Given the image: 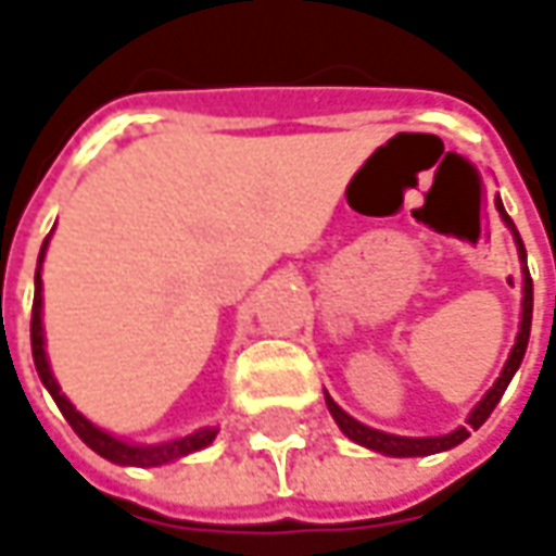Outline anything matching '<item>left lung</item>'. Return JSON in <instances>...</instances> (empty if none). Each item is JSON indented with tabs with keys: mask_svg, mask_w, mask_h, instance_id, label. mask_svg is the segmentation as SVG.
Listing matches in <instances>:
<instances>
[{
	"mask_svg": "<svg viewBox=\"0 0 556 556\" xmlns=\"http://www.w3.org/2000/svg\"><path fill=\"white\" fill-rule=\"evenodd\" d=\"M498 203V210H502L504 223L510 225V231H514V238H517V247H520V260H526V247L523 238H520V231L514 228L510 223V216L504 213L502 201ZM523 321H520V333H517V343H514V350H510V358H507V365H504L502 377L495 380V387L485 393L480 405L473 408V415L467 417V427H458L455 433H448V437H424V439H412V437H393V433H380V430H371V427H365V424H358L355 417H350L337 402H333L331 395H325V402H328V412L333 415V420L340 424V430L346 433V437L358 442V445H365V448H374V452H380V455H393V458H415V455H433V452H445V448H455L460 445L464 439L470 437V430H480L482 424H485V417L495 412V405L502 402L504 390H507V383H510V377L517 374L520 368V362H523L526 346H529V328H532V278H529V268H526V278H523Z\"/></svg>",
	"mask_w": 556,
	"mask_h": 556,
	"instance_id": "left-lung-1",
	"label": "left lung"
}]
</instances>
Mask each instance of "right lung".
Returning <instances> with one entry per match:
<instances>
[{"label":"right lung","instance_id":"1","mask_svg":"<svg viewBox=\"0 0 556 556\" xmlns=\"http://www.w3.org/2000/svg\"><path fill=\"white\" fill-rule=\"evenodd\" d=\"M46 244L49 238L42 241V250H39V266H42V256H46ZM39 266H36V293H33V318H30V346H33V362H36V371H39V380L46 383V390L52 393L54 405L61 408V415L67 417V424L74 427V433L92 452H98L101 458L114 460V464H132V467H157V464H166V460L185 458L191 452H201L206 448L213 439H216V430L206 427V430H198L191 437L173 439V442H161V445H129L123 439L111 437L104 430H98L96 424H89L86 417L76 412L74 405L64 399L61 387L54 383L52 371H49V358H46V346H42V275H39Z\"/></svg>","mask_w":556,"mask_h":556}]
</instances>
